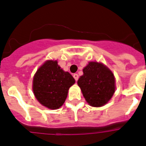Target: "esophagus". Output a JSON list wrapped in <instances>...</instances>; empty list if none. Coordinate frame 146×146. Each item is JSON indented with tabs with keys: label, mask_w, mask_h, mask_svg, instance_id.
<instances>
[{
	"label": "esophagus",
	"mask_w": 146,
	"mask_h": 146,
	"mask_svg": "<svg viewBox=\"0 0 146 146\" xmlns=\"http://www.w3.org/2000/svg\"><path fill=\"white\" fill-rule=\"evenodd\" d=\"M73 78H74L75 80L77 81L78 80V78H79V76H78V74H73Z\"/></svg>",
	"instance_id": "esophagus-1"
}]
</instances>
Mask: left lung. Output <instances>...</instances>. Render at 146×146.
<instances>
[{"mask_svg": "<svg viewBox=\"0 0 146 146\" xmlns=\"http://www.w3.org/2000/svg\"><path fill=\"white\" fill-rule=\"evenodd\" d=\"M78 81L87 102L92 106L105 105L115 90L113 73L101 63L90 62Z\"/></svg>", "mask_w": 146, "mask_h": 146, "instance_id": "left-lung-1", "label": "left lung"}]
</instances>
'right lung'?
<instances>
[{"label":"right lung","instance_id":"add662e5","mask_svg":"<svg viewBox=\"0 0 146 146\" xmlns=\"http://www.w3.org/2000/svg\"><path fill=\"white\" fill-rule=\"evenodd\" d=\"M75 79L64 72L56 61H47L36 72L33 90L37 100L50 109L60 108L65 101L68 89Z\"/></svg>","mask_w":146,"mask_h":146}]
</instances>
